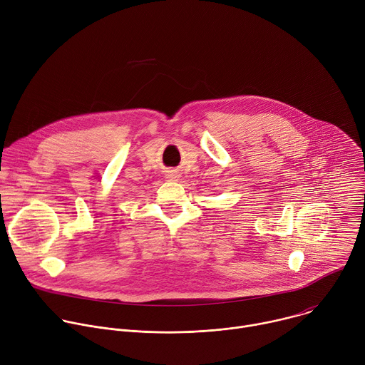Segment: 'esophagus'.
I'll use <instances>...</instances> for the list:
<instances>
[{
    "label": "esophagus",
    "mask_w": 365,
    "mask_h": 365,
    "mask_svg": "<svg viewBox=\"0 0 365 365\" xmlns=\"http://www.w3.org/2000/svg\"><path fill=\"white\" fill-rule=\"evenodd\" d=\"M180 178L179 172L175 170V169H170V170H166V179L170 180V182H178Z\"/></svg>",
    "instance_id": "34e87169"
}]
</instances>
